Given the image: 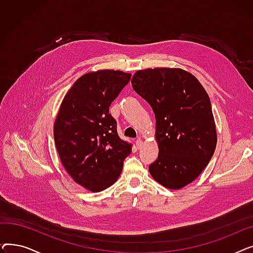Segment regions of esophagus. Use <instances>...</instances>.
<instances>
[{
    "label": "esophagus",
    "instance_id": "esophagus-1",
    "mask_svg": "<svg viewBox=\"0 0 253 253\" xmlns=\"http://www.w3.org/2000/svg\"><path fill=\"white\" fill-rule=\"evenodd\" d=\"M135 144H136L137 149L139 150V149H141V148H142V144H143V142H142V140H141L140 138H138V139H136V141H135Z\"/></svg>",
    "mask_w": 253,
    "mask_h": 253
}]
</instances>
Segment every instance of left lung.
<instances>
[{
  "mask_svg": "<svg viewBox=\"0 0 253 253\" xmlns=\"http://www.w3.org/2000/svg\"><path fill=\"white\" fill-rule=\"evenodd\" d=\"M131 84L155 113L159 155L150 173L167 189H182L201 174L216 148L207 92L195 76L177 68L137 71Z\"/></svg>",
  "mask_w": 253,
  "mask_h": 253,
  "instance_id": "1",
  "label": "left lung"
}]
</instances>
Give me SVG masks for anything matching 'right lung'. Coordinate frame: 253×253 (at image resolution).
<instances>
[{
	"label": "right lung",
	"instance_id": "1",
	"mask_svg": "<svg viewBox=\"0 0 253 253\" xmlns=\"http://www.w3.org/2000/svg\"><path fill=\"white\" fill-rule=\"evenodd\" d=\"M131 74L100 70L80 77L68 91L56 116L53 134L60 161L70 176L90 192H101L122 173L132 144L121 139L111 103Z\"/></svg>",
	"mask_w": 253,
	"mask_h": 253
}]
</instances>
